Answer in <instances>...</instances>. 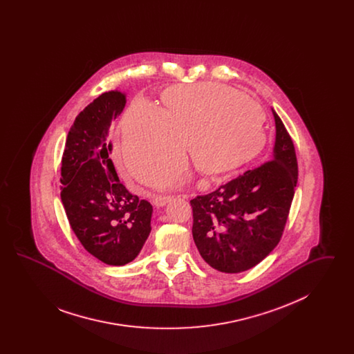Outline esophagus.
Returning a JSON list of instances; mask_svg holds the SVG:
<instances>
[{"instance_id":"1","label":"esophagus","mask_w":354,"mask_h":354,"mask_svg":"<svg viewBox=\"0 0 354 354\" xmlns=\"http://www.w3.org/2000/svg\"><path fill=\"white\" fill-rule=\"evenodd\" d=\"M171 201H172L171 196H153L152 198V204L155 207H163V205H166Z\"/></svg>"}]
</instances>
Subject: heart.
<instances>
[{
	"label": "heart",
	"mask_w": 354,
	"mask_h": 354,
	"mask_svg": "<svg viewBox=\"0 0 354 354\" xmlns=\"http://www.w3.org/2000/svg\"><path fill=\"white\" fill-rule=\"evenodd\" d=\"M163 107L138 100L122 119V150L127 169L140 182L182 163L187 147L194 166L218 178L244 167L266 146L263 107L239 90L220 84H176L162 93ZM182 180L169 169L153 179L158 188Z\"/></svg>",
	"instance_id": "1"
}]
</instances>
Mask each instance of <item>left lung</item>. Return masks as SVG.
<instances>
[{
    "label": "left lung",
    "instance_id": "left-lung-1",
    "mask_svg": "<svg viewBox=\"0 0 354 354\" xmlns=\"http://www.w3.org/2000/svg\"><path fill=\"white\" fill-rule=\"evenodd\" d=\"M272 113V159L189 202L194 241L203 260L219 272L251 270L274 250L286 228L299 167L293 140Z\"/></svg>",
    "mask_w": 354,
    "mask_h": 354
}]
</instances>
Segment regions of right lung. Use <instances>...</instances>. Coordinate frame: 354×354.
<instances>
[{
  "instance_id": "add662e5",
  "label": "right lung",
  "mask_w": 354,
  "mask_h": 354,
  "mask_svg": "<svg viewBox=\"0 0 354 354\" xmlns=\"http://www.w3.org/2000/svg\"><path fill=\"white\" fill-rule=\"evenodd\" d=\"M124 104V94L109 91L86 106L68 131L61 166L68 224L84 250L109 266L133 261L151 232V204L126 189L109 158V129Z\"/></svg>"
}]
</instances>
